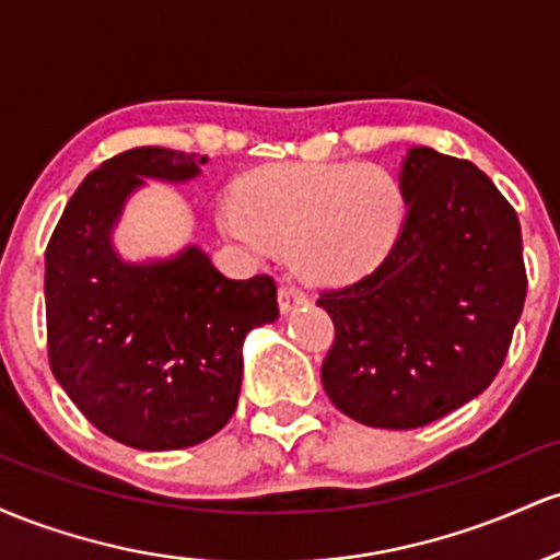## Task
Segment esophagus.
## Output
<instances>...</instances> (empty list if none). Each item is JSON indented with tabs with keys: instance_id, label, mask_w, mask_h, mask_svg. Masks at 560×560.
<instances>
[{
	"instance_id": "obj_1",
	"label": "esophagus",
	"mask_w": 560,
	"mask_h": 560,
	"mask_svg": "<svg viewBox=\"0 0 560 560\" xmlns=\"http://www.w3.org/2000/svg\"><path fill=\"white\" fill-rule=\"evenodd\" d=\"M302 302H305V294H302L298 287H292V284H281L279 287V307H281V313L298 311Z\"/></svg>"
}]
</instances>
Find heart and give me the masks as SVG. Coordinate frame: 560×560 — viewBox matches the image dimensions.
<instances>
[{
	"mask_svg": "<svg viewBox=\"0 0 560 560\" xmlns=\"http://www.w3.org/2000/svg\"><path fill=\"white\" fill-rule=\"evenodd\" d=\"M408 195L376 163H271L244 173L218 226L253 253L289 249L300 276L320 284L361 279L400 240Z\"/></svg>",
	"mask_w": 560,
	"mask_h": 560,
	"instance_id": "1",
	"label": "heart"
}]
</instances>
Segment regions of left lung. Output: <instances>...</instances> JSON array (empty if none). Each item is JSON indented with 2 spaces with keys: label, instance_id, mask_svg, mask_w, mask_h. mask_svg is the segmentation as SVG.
<instances>
[{
  "label": "left lung",
  "instance_id": "left-lung-1",
  "mask_svg": "<svg viewBox=\"0 0 560 560\" xmlns=\"http://www.w3.org/2000/svg\"><path fill=\"white\" fill-rule=\"evenodd\" d=\"M400 182L408 218L392 253L318 298L337 331L326 395L376 429L427 427L490 387L526 298L516 210L477 165L413 147Z\"/></svg>",
  "mask_w": 560,
  "mask_h": 560
}]
</instances>
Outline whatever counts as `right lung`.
<instances>
[{
    "label": "right lung",
    "instance_id": "1",
    "mask_svg": "<svg viewBox=\"0 0 560 560\" xmlns=\"http://www.w3.org/2000/svg\"><path fill=\"white\" fill-rule=\"evenodd\" d=\"M195 155L137 147L89 173L44 258L49 365L102 434L137 450H182L221 432L242 389V345L279 318L271 276L226 279L189 244L126 262L113 229L144 178L199 176Z\"/></svg>",
    "mask_w": 560,
    "mask_h": 560
}]
</instances>
